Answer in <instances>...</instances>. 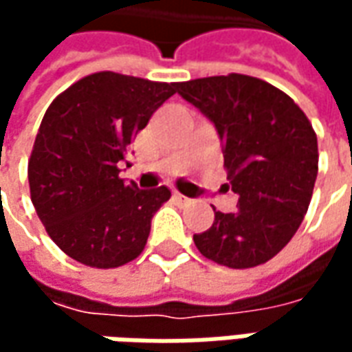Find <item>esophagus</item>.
I'll return each instance as SVG.
<instances>
[{"label":"esophagus","instance_id":"obj_1","mask_svg":"<svg viewBox=\"0 0 352 352\" xmlns=\"http://www.w3.org/2000/svg\"><path fill=\"white\" fill-rule=\"evenodd\" d=\"M173 199H175V201H179V204H183V206H188V204H192L190 198H186V196L179 194V192H175V194H173Z\"/></svg>","mask_w":352,"mask_h":352}]
</instances>
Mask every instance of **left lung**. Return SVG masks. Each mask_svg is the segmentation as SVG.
<instances>
[{
  "instance_id": "left-lung-1",
  "label": "left lung",
  "mask_w": 352,
  "mask_h": 352,
  "mask_svg": "<svg viewBox=\"0 0 352 352\" xmlns=\"http://www.w3.org/2000/svg\"><path fill=\"white\" fill-rule=\"evenodd\" d=\"M177 92L214 124L236 192L234 213L214 211L194 243L217 264H265L292 239L307 213L318 171L317 133L287 94L256 77L230 73L177 82Z\"/></svg>"
}]
</instances>
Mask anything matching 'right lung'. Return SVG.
I'll return each instance as SVG.
<instances>
[{"label": "right lung", "instance_id": "1", "mask_svg": "<svg viewBox=\"0 0 352 352\" xmlns=\"http://www.w3.org/2000/svg\"><path fill=\"white\" fill-rule=\"evenodd\" d=\"M177 82L92 73L64 90L43 116L28 162L30 194L50 239L80 264L109 270L135 260L166 186L139 190L118 177L128 145Z\"/></svg>", "mask_w": 352, "mask_h": 352}]
</instances>
